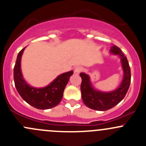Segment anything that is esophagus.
Listing matches in <instances>:
<instances>
[{"instance_id":"esophagus-1","label":"esophagus","mask_w":146,"mask_h":146,"mask_svg":"<svg viewBox=\"0 0 146 146\" xmlns=\"http://www.w3.org/2000/svg\"><path fill=\"white\" fill-rule=\"evenodd\" d=\"M82 68L81 67H80V66H77V67L75 68L74 73L75 74L78 75V74H79V73L82 71Z\"/></svg>"}]
</instances>
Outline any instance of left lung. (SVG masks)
Masks as SVG:
<instances>
[{
	"mask_svg": "<svg viewBox=\"0 0 146 146\" xmlns=\"http://www.w3.org/2000/svg\"><path fill=\"white\" fill-rule=\"evenodd\" d=\"M110 53L120 57L123 68V78L118 88L111 92L97 90L92 87L90 76L84 73H80L82 78L80 90L82 101L87 107L97 111H106L118 104L124 98L130 86L131 69L127 58L115 45L111 47Z\"/></svg>",
	"mask_w": 146,
	"mask_h": 146,
	"instance_id": "1",
	"label": "left lung"
}]
</instances>
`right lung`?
Here are the masks:
<instances>
[{
    "mask_svg": "<svg viewBox=\"0 0 146 146\" xmlns=\"http://www.w3.org/2000/svg\"><path fill=\"white\" fill-rule=\"evenodd\" d=\"M24 48L19 52L14 67V82L21 98L32 107L39 110H48L56 107L62 100L64 91L73 71L59 75L44 88H36L28 85L21 71V57Z\"/></svg>",
    "mask_w": 146,
    "mask_h": 146,
    "instance_id": "obj_1",
    "label": "right lung"
}]
</instances>
